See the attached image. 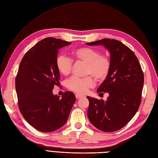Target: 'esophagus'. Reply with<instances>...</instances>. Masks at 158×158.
<instances>
[{
	"label": "esophagus",
	"mask_w": 158,
	"mask_h": 158,
	"mask_svg": "<svg viewBox=\"0 0 158 158\" xmlns=\"http://www.w3.org/2000/svg\"><path fill=\"white\" fill-rule=\"evenodd\" d=\"M75 97H76V98H77V100H79V99H80V98H83L84 96H82V95H81V94H75Z\"/></svg>",
	"instance_id": "34e87169"
}]
</instances>
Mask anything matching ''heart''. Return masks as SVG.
Wrapping results in <instances>:
<instances>
[{
  "label": "heart",
  "instance_id": "heart-1",
  "mask_svg": "<svg viewBox=\"0 0 158 158\" xmlns=\"http://www.w3.org/2000/svg\"><path fill=\"white\" fill-rule=\"evenodd\" d=\"M72 54L78 62L86 64L85 74L94 77L98 81L105 79L110 70V60L107 56L100 54V51L89 47H80L73 50ZM57 70L61 75L67 76L70 74L73 61L64 54L58 55L56 60ZM69 89L79 94H84L94 85L91 77L79 78L73 77L67 81Z\"/></svg>",
  "mask_w": 158,
  "mask_h": 158
}]
</instances>
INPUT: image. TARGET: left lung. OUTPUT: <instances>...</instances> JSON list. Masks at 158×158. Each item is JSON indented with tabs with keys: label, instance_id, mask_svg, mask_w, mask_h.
Instances as JSON below:
<instances>
[{
	"label": "left lung",
	"instance_id": "8db88e82",
	"mask_svg": "<svg viewBox=\"0 0 158 158\" xmlns=\"http://www.w3.org/2000/svg\"><path fill=\"white\" fill-rule=\"evenodd\" d=\"M103 46L110 55V70L97 90L108 93L106 101L87 96V116L99 130L114 132L124 127L133 118L141 104L144 75L135 53L118 40L102 39L86 43Z\"/></svg>",
	"mask_w": 158,
	"mask_h": 158
}]
</instances>
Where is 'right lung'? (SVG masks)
Instances as JSON below:
<instances>
[{"instance_id": "right-lung-1", "label": "right lung", "mask_w": 158, "mask_h": 158, "mask_svg": "<svg viewBox=\"0 0 158 158\" xmlns=\"http://www.w3.org/2000/svg\"><path fill=\"white\" fill-rule=\"evenodd\" d=\"M70 44L60 39L45 38L21 61L15 79L19 108L25 120L41 132L50 133L63 126L75 102L71 91H66L62 98L52 93L60 80L56 66L58 50Z\"/></svg>"}]
</instances>
